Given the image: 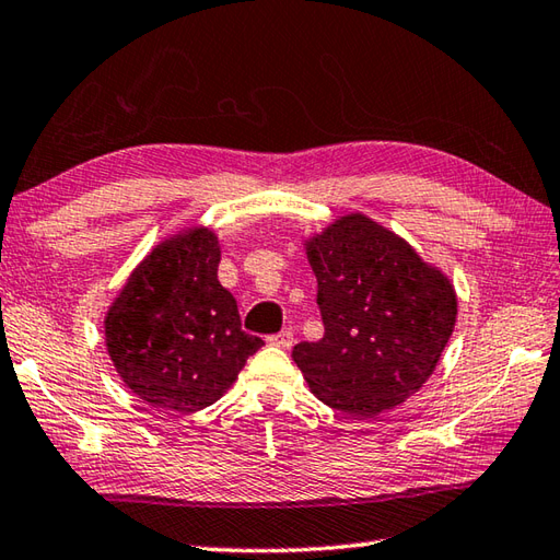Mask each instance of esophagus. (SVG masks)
I'll return each mask as SVG.
<instances>
[{
    "label": "esophagus",
    "instance_id": "obj_1",
    "mask_svg": "<svg viewBox=\"0 0 560 560\" xmlns=\"http://www.w3.org/2000/svg\"><path fill=\"white\" fill-rule=\"evenodd\" d=\"M268 340H270V343H272V346H278V348H284V350H288V348H292V343H294V334H292V330H290V328H282V330H280V334H276V336H270Z\"/></svg>",
    "mask_w": 560,
    "mask_h": 560
}]
</instances>
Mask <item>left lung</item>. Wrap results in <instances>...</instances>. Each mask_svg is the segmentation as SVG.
<instances>
[{"label":"left lung","mask_w":560,"mask_h":560,"mask_svg":"<svg viewBox=\"0 0 560 560\" xmlns=\"http://www.w3.org/2000/svg\"><path fill=\"white\" fill-rule=\"evenodd\" d=\"M304 246L324 322L322 340L292 350L310 389L358 418L404 404L435 372L454 330L450 278L360 212Z\"/></svg>","instance_id":"obj_1"}]
</instances>
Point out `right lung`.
I'll list each match as a JSON object with an SVG mask.
<instances>
[{
  "label": "right lung",
  "instance_id": "obj_1",
  "mask_svg": "<svg viewBox=\"0 0 560 560\" xmlns=\"http://www.w3.org/2000/svg\"><path fill=\"white\" fill-rule=\"evenodd\" d=\"M217 266L214 232L190 226L152 248L106 314V348L120 380L154 408L212 406L264 346L242 330Z\"/></svg>",
  "mask_w": 560,
  "mask_h": 560
}]
</instances>
